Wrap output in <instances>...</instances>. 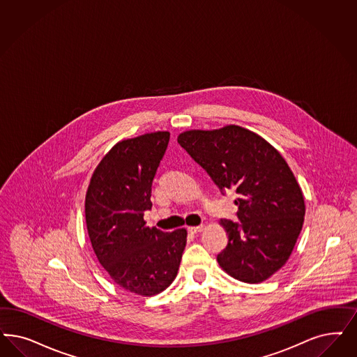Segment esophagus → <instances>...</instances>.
<instances>
[{
	"label": "esophagus",
	"mask_w": 357,
	"mask_h": 357,
	"mask_svg": "<svg viewBox=\"0 0 357 357\" xmlns=\"http://www.w3.org/2000/svg\"><path fill=\"white\" fill-rule=\"evenodd\" d=\"M204 231V225H197V227H188L190 234H200Z\"/></svg>",
	"instance_id": "esophagus-1"
}]
</instances>
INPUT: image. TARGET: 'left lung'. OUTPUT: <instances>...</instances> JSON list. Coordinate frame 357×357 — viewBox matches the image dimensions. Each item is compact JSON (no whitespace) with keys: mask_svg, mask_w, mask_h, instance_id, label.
<instances>
[{"mask_svg":"<svg viewBox=\"0 0 357 357\" xmlns=\"http://www.w3.org/2000/svg\"><path fill=\"white\" fill-rule=\"evenodd\" d=\"M178 142L220 190L234 188L241 222L220 220L228 245L218 256L236 280L259 283L290 257L305 220V197L281 153L238 125L185 130Z\"/></svg>","mask_w":357,"mask_h":357,"instance_id":"obj_1","label":"left lung"}]
</instances>
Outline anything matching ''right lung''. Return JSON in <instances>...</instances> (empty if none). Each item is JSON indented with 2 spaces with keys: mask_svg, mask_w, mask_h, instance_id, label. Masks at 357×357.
<instances>
[{
  "mask_svg": "<svg viewBox=\"0 0 357 357\" xmlns=\"http://www.w3.org/2000/svg\"><path fill=\"white\" fill-rule=\"evenodd\" d=\"M169 139V132H154L117 142L86 188V231L98 262L117 286L141 296L172 284L187 243L185 228L163 232L144 220Z\"/></svg>",
  "mask_w": 357,
  "mask_h": 357,
  "instance_id": "obj_1",
  "label": "right lung"
}]
</instances>
